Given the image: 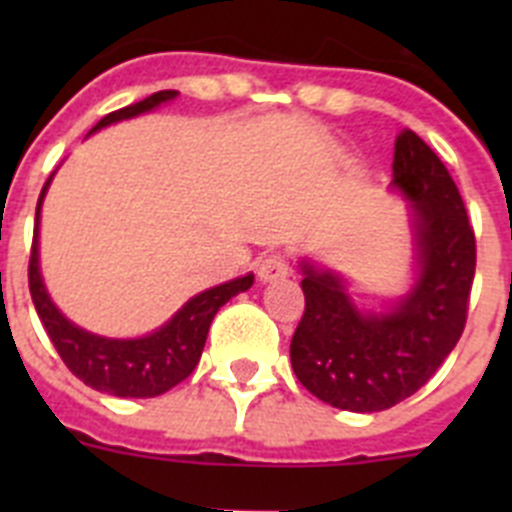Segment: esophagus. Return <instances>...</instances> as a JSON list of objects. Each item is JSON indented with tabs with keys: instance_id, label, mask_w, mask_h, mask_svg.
Listing matches in <instances>:
<instances>
[{
	"instance_id": "34e87169",
	"label": "esophagus",
	"mask_w": 512,
	"mask_h": 512,
	"mask_svg": "<svg viewBox=\"0 0 512 512\" xmlns=\"http://www.w3.org/2000/svg\"><path fill=\"white\" fill-rule=\"evenodd\" d=\"M256 274H259L261 284L277 282V279H284L289 274V264L282 253H269L264 259L256 264Z\"/></svg>"
}]
</instances>
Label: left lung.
Here are the masks:
<instances>
[{"label": "left lung", "instance_id": "obj_1", "mask_svg": "<svg viewBox=\"0 0 512 512\" xmlns=\"http://www.w3.org/2000/svg\"><path fill=\"white\" fill-rule=\"evenodd\" d=\"M390 192L408 202L413 277L369 307L341 271L300 259L305 315L289 359L307 392L338 410L379 413L415 395L454 351L474 282V230L454 179L413 130L395 138Z\"/></svg>", "mask_w": 512, "mask_h": 512}]
</instances>
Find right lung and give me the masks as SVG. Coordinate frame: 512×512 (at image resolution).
<instances>
[{
	"mask_svg": "<svg viewBox=\"0 0 512 512\" xmlns=\"http://www.w3.org/2000/svg\"><path fill=\"white\" fill-rule=\"evenodd\" d=\"M176 97H179V92H174V89L151 94L143 102H135L102 117L89 130V135L102 128H110L115 122L133 120V117L158 110L161 104L174 102ZM53 176H56V171L48 176V182L40 192L38 210H35L33 251H30V295H33L40 323L48 330L63 364L69 366L71 374H76L92 390L115 397L164 395L171 387L184 382L194 372V366L200 364L212 318L225 302L251 289L253 274L248 271L243 277H235L230 282L217 284V287L205 289L200 295L189 297L164 325H158L146 336L110 338L81 328L58 310V305L48 295L43 271H40V212H43V200Z\"/></svg>",
	"mask_w": 512,
	"mask_h": 512,
	"instance_id": "obj_1",
	"label": "right lung"
}]
</instances>
